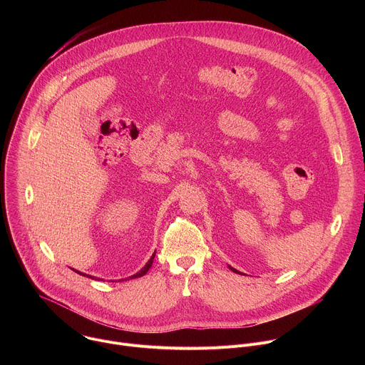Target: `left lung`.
I'll return each instance as SVG.
<instances>
[{
  "instance_id": "left-lung-1",
  "label": "left lung",
  "mask_w": 365,
  "mask_h": 365,
  "mask_svg": "<svg viewBox=\"0 0 365 365\" xmlns=\"http://www.w3.org/2000/svg\"><path fill=\"white\" fill-rule=\"evenodd\" d=\"M228 267H230V270H232V272H234V273H238V274H242V273H240V272H238V270H235V269H234V267H231V266H228Z\"/></svg>"
}]
</instances>
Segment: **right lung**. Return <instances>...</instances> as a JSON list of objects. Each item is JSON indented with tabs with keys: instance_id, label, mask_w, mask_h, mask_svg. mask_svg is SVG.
Segmentation results:
<instances>
[{
	"instance_id": "obj_1",
	"label": "right lung",
	"mask_w": 365,
	"mask_h": 365,
	"mask_svg": "<svg viewBox=\"0 0 365 365\" xmlns=\"http://www.w3.org/2000/svg\"><path fill=\"white\" fill-rule=\"evenodd\" d=\"M154 255H155V251H154V254L151 255V258L148 259V262L145 263V266L138 272V273H135V274H133V276H130V279H137V277H141V276H144L147 272H148V269L151 267V264H153V259H154ZM78 274H81V276H86V277H89V279H95L93 276H89V274H85V273H81V272H78V270H75Z\"/></svg>"
}]
</instances>
